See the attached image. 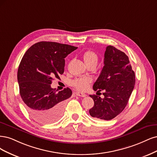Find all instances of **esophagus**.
Returning <instances> with one entry per match:
<instances>
[{"label":"esophagus","instance_id":"esophagus-1","mask_svg":"<svg viewBox=\"0 0 157 157\" xmlns=\"http://www.w3.org/2000/svg\"><path fill=\"white\" fill-rule=\"evenodd\" d=\"M75 94H76L77 96H79V97H85L86 95L85 93H79V92H77L75 93Z\"/></svg>","mask_w":157,"mask_h":157}]
</instances>
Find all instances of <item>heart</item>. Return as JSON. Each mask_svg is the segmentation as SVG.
<instances>
[{"mask_svg":"<svg viewBox=\"0 0 157 157\" xmlns=\"http://www.w3.org/2000/svg\"><path fill=\"white\" fill-rule=\"evenodd\" d=\"M83 58L87 66L90 64H94L96 66L98 60L97 54L90 50L85 52L83 53ZM90 82H91V79L89 78H80L74 81L73 85L76 89L81 90V91H84L89 87Z\"/></svg>","mask_w":157,"mask_h":157,"instance_id":"obj_1","label":"heart"}]
</instances>
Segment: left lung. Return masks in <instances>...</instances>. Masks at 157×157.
Segmentation results:
<instances>
[{
    "label": "left lung",
    "instance_id": "8db88e82",
    "mask_svg": "<svg viewBox=\"0 0 157 157\" xmlns=\"http://www.w3.org/2000/svg\"><path fill=\"white\" fill-rule=\"evenodd\" d=\"M104 64L93 88L97 92L104 90V97L89 95L94 103L89 113L96 119L108 121L126 107L135 85V73L127 55L112 45L106 48Z\"/></svg>",
    "mask_w": 157,
    "mask_h": 157
}]
</instances>
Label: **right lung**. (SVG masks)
Instances as JSON below:
<instances>
[{"instance_id":"right-lung-1","label":"right lung","mask_w":157,"mask_h":157,"mask_svg":"<svg viewBox=\"0 0 157 157\" xmlns=\"http://www.w3.org/2000/svg\"><path fill=\"white\" fill-rule=\"evenodd\" d=\"M78 48L53 42L34 44L19 64V93L33 118L40 123H52L61 117L65 101L72 96L68 87L57 92L51 87L53 78L64 70V58Z\"/></svg>"}]
</instances>
